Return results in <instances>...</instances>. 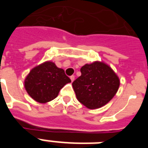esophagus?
I'll return each instance as SVG.
<instances>
[{"instance_id":"1","label":"esophagus","mask_w":148,"mask_h":148,"mask_svg":"<svg viewBox=\"0 0 148 148\" xmlns=\"http://www.w3.org/2000/svg\"><path fill=\"white\" fill-rule=\"evenodd\" d=\"M70 79H71L72 82H73V81L75 80V75H71V76H70Z\"/></svg>"}]
</instances>
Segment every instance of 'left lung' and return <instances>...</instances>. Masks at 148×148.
Listing matches in <instances>:
<instances>
[{
    "label": "left lung",
    "instance_id": "obj_1",
    "mask_svg": "<svg viewBox=\"0 0 148 148\" xmlns=\"http://www.w3.org/2000/svg\"><path fill=\"white\" fill-rule=\"evenodd\" d=\"M82 75L73 82L79 102L89 109L100 108L116 95L120 81L111 67L104 62L95 61L81 68Z\"/></svg>",
    "mask_w": 148,
    "mask_h": 148
}]
</instances>
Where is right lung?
Listing matches in <instances>:
<instances>
[{
  "mask_svg": "<svg viewBox=\"0 0 148 148\" xmlns=\"http://www.w3.org/2000/svg\"><path fill=\"white\" fill-rule=\"evenodd\" d=\"M71 82L64 70L55 63L47 61L32 69L24 82L27 93L39 103H47L56 99L60 90Z\"/></svg>",
  "mask_w": 148,
  "mask_h": 148,
  "instance_id": "obj_1",
  "label": "right lung"
}]
</instances>
